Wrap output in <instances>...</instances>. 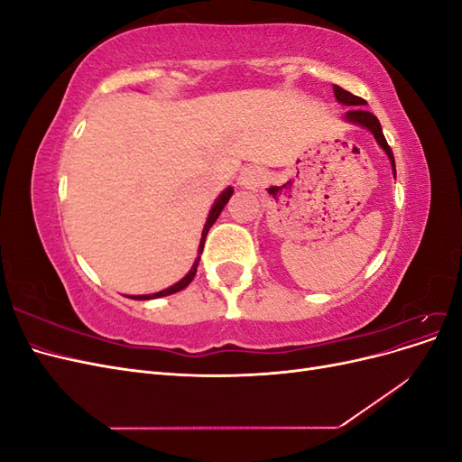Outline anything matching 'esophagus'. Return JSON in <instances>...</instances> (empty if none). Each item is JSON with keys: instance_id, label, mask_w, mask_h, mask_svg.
Here are the masks:
<instances>
[{"instance_id": "obj_1", "label": "esophagus", "mask_w": 462, "mask_h": 462, "mask_svg": "<svg viewBox=\"0 0 462 462\" xmlns=\"http://www.w3.org/2000/svg\"><path fill=\"white\" fill-rule=\"evenodd\" d=\"M258 179H260V171L254 170V167H246V170L239 177V183L245 187H250V185H256Z\"/></svg>"}]
</instances>
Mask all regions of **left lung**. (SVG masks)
<instances>
[{"label": "left lung", "instance_id": "obj_1", "mask_svg": "<svg viewBox=\"0 0 462 462\" xmlns=\"http://www.w3.org/2000/svg\"><path fill=\"white\" fill-rule=\"evenodd\" d=\"M333 94H335V100H337L339 104L351 107V109L346 111L343 119H345L346 123H351V125H358V127H362V129H368V131L374 134L375 143L380 144V148L387 153V158H389V162H391V167H393V177H397L393 152H391V148H389V144H387V141H385L380 121H377V117H375L374 114H370V111L365 107V106H366V100H362V97H358V96H355V94H351V92L343 90V88L337 87V85H333Z\"/></svg>", "mask_w": 462, "mask_h": 462}]
</instances>
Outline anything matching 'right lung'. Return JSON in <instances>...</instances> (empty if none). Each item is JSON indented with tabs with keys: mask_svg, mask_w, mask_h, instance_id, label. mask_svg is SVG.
I'll use <instances>...</instances> for the list:
<instances>
[{
	"mask_svg": "<svg viewBox=\"0 0 462 462\" xmlns=\"http://www.w3.org/2000/svg\"><path fill=\"white\" fill-rule=\"evenodd\" d=\"M231 194H233V187H227V189L223 190V192L219 194V197L216 199V202H214L212 209H209L208 219H206V223H204V229H202V239H200V246H199V254H202V248H204V243H206V235H208L209 227H212L214 223H216V219L219 217L221 209L226 208V204L229 202ZM199 262H200V256H197V260H194V263H192V268L189 270V273H187L183 279H180V282H177L175 285L167 287V289H163V291H158V292H152V295H129V299H134V300H150V299H160V297H167V295H173V292L183 291L185 287H189V283L192 282L194 275H197Z\"/></svg>",
	"mask_w": 462,
	"mask_h": 462,
	"instance_id": "obj_1",
	"label": "right lung"
}]
</instances>
